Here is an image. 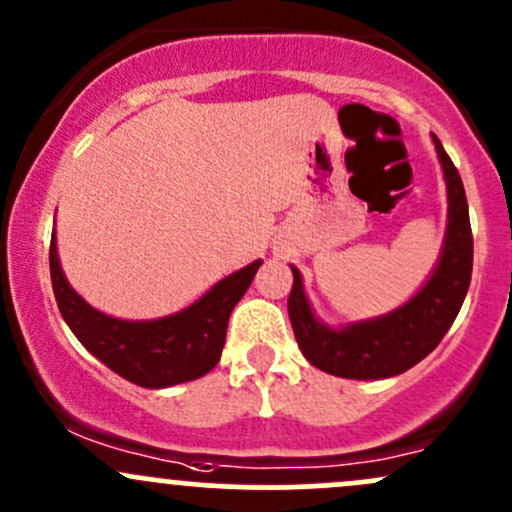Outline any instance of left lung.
Here are the masks:
<instances>
[{
	"instance_id": "left-lung-1",
	"label": "left lung",
	"mask_w": 512,
	"mask_h": 512,
	"mask_svg": "<svg viewBox=\"0 0 512 512\" xmlns=\"http://www.w3.org/2000/svg\"><path fill=\"white\" fill-rule=\"evenodd\" d=\"M447 180V234L442 254L430 280L403 307L376 317L332 329L320 322L302 290V276L293 268V290L288 298V315L295 339L307 361L324 373L356 381L390 378L420 364L442 342L461 310L474 268V236H471L469 205L464 183L452 158L437 136H432Z\"/></svg>"
}]
</instances>
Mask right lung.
Returning <instances> with one entry per match:
<instances>
[{
	"label": "right lung",
	"instance_id": "right-lung-1",
	"mask_svg": "<svg viewBox=\"0 0 512 512\" xmlns=\"http://www.w3.org/2000/svg\"><path fill=\"white\" fill-rule=\"evenodd\" d=\"M51 280L58 310L80 344L114 373L141 388H168L210 373L222 356L227 322L261 261L212 285L200 300L161 320L129 322L87 305L70 288L51 236Z\"/></svg>",
	"mask_w": 512,
	"mask_h": 512
}]
</instances>
